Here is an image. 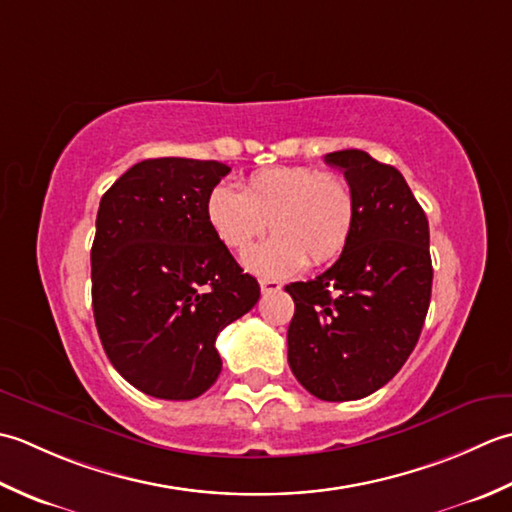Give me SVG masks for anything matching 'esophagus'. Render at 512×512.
Segmentation results:
<instances>
[{
	"mask_svg": "<svg viewBox=\"0 0 512 512\" xmlns=\"http://www.w3.org/2000/svg\"><path fill=\"white\" fill-rule=\"evenodd\" d=\"M280 289H283V285H280L278 280H269V278L260 280V291H263V294H274V291H280Z\"/></svg>",
	"mask_w": 512,
	"mask_h": 512,
	"instance_id": "34e87169",
	"label": "esophagus"
}]
</instances>
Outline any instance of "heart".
<instances>
[{
	"instance_id": "heart-1",
	"label": "heart",
	"mask_w": 512,
	"mask_h": 512,
	"mask_svg": "<svg viewBox=\"0 0 512 512\" xmlns=\"http://www.w3.org/2000/svg\"><path fill=\"white\" fill-rule=\"evenodd\" d=\"M218 243L243 254L256 238L274 232L247 254V267L280 278L307 265L336 258L356 223V194L340 174L305 165H278L254 172L243 192L216 185L205 205Z\"/></svg>"
}]
</instances>
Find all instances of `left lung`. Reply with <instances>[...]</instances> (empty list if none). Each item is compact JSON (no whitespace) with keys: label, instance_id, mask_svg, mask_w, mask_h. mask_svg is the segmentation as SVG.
<instances>
[{"label":"left lung","instance_id":"8db88e82","mask_svg":"<svg viewBox=\"0 0 512 512\" xmlns=\"http://www.w3.org/2000/svg\"><path fill=\"white\" fill-rule=\"evenodd\" d=\"M325 163L356 194V223L325 274L285 287L294 298L287 358L296 380L327 402L367 398L402 369L431 302L429 221L393 165L362 150Z\"/></svg>","mask_w":512,"mask_h":512}]
</instances>
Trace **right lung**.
<instances>
[{"mask_svg": "<svg viewBox=\"0 0 512 512\" xmlns=\"http://www.w3.org/2000/svg\"><path fill=\"white\" fill-rule=\"evenodd\" d=\"M229 168L165 156L103 194L92 243V311L112 367L159 400H194L216 382V336L260 298L218 243L205 205Z\"/></svg>", "mask_w": 512, "mask_h": 512, "instance_id": "add662e5", "label": "right lung"}]
</instances>
